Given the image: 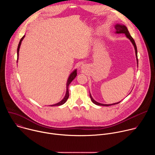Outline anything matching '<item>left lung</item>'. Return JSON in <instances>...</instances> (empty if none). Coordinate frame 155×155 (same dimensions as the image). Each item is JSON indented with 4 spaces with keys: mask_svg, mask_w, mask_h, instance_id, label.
Instances as JSON below:
<instances>
[{
    "mask_svg": "<svg viewBox=\"0 0 155 155\" xmlns=\"http://www.w3.org/2000/svg\"><path fill=\"white\" fill-rule=\"evenodd\" d=\"M115 28L116 29V33L117 34H124L126 35V36L127 37V38H128L130 41L132 42V43L133 44V45L134 47V49H135V52H136V58H137V64H138V59H137V47H136V43H135V41L133 39V38H132L127 28L124 26V25H120V24H117L115 26ZM90 98L92 101V102L95 104L96 105H102V106H110V105H115V104H119L120 102H117V103H115V104H101V103H99L97 102H96V101H94L93 99V98L92 97L91 95L90 94Z\"/></svg>",
    "mask_w": 155,
    "mask_h": 155,
    "instance_id": "obj_1",
    "label": "left lung"
}]
</instances>
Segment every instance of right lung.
I'll return each mask as SVG.
<instances>
[{
    "instance_id": "obj_1",
    "label": "right lung",
    "mask_w": 155,
    "mask_h": 155,
    "mask_svg": "<svg viewBox=\"0 0 155 155\" xmlns=\"http://www.w3.org/2000/svg\"><path fill=\"white\" fill-rule=\"evenodd\" d=\"M25 35H24L23 37H22L19 42V44H18V49H17V59H18V55H19V48H20V46H21V41L22 40H23V38H25ZM18 61V60H17ZM77 70H75L71 75L69 77V78L68 80V82H67V84H66V87H67V89H66V93H65V97H64V99L60 101L59 102L56 104H54V105H51V106H59V105H61L62 104H64L66 101H67V100L69 98V85L70 84V83L72 81V80L76 77L77 76Z\"/></svg>"
}]
</instances>
